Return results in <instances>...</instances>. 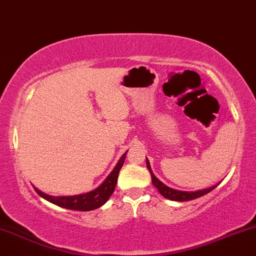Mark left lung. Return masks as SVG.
I'll return each instance as SVG.
<instances>
[{
	"mask_svg": "<svg viewBox=\"0 0 256 256\" xmlns=\"http://www.w3.org/2000/svg\"><path fill=\"white\" fill-rule=\"evenodd\" d=\"M146 166H148V171H150V174H151V178H152V183H154V186L157 188L158 192H160V195L164 196L168 200H178V202H183V200H195V198H198V197H200V196L206 195V194L210 192H212V190H214L215 188L218 186V184H216V186H212V188H208V189L197 190V192H180V190L172 189V188L166 186V184L162 183L160 180H158L156 176H154V172H152L150 163H148V160H146Z\"/></svg>",
	"mask_w": 256,
	"mask_h": 256,
	"instance_id": "left-lung-1",
	"label": "left lung"
}]
</instances>
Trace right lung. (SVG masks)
I'll return each mask as SVG.
<instances>
[{
    "label": "right lung",
    "instance_id": "1",
    "mask_svg": "<svg viewBox=\"0 0 256 256\" xmlns=\"http://www.w3.org/2000/svg\"><path fill=\"white\" fill-rule=\"evenodd\" d=\"M126 154L125 152L122 154V157L119 160V162L116 166L114 169L111 174H108V177L104 180V183L102 186L96 188V189L92 190V192L82 194V195H76V196H50L44 194L40 190H36V192L41 197H44V200H50L53 204H56L59 206H62V208L70 209V210H79V212H90V210H94L102 204H105L110 198V196L112 195L113 192L116 189V184H117L119 170L122 169V164H124Z\"/></svg>",
    "mask_w": 256,
    "mask_h": 256
}]
</instances>
